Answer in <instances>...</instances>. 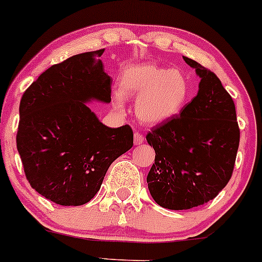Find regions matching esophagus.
<instances>
[{
    "label": "esophagus",
    "instance_id": "obj_1",
    "mask_svg": "<svg viewBox=\"0 0 262 262\" xmlns=\"http://www.w3.org/2000/svg\"><path fill=\"white\" fill-rule=\"evenodd\" d=\"M143 142H144V137H143V134L139 133V132L134 133V144L140 145Z\"/></svg>",
    "mask_w": 262,
    "mask_h": 262
}]
</instances>
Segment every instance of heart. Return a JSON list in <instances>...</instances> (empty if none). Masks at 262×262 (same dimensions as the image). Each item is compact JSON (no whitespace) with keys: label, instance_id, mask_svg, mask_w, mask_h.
<instances>
[{"label":"heart","instance_id":"heart-1","mask_svg":"<svg viewBox=\"0 0 262 262\" xmlns=\"http://www.w3.org/2000/svg\"><path fill=\"white\" fill-rule=\"evenodd\" d=\"M118 85L123 97H137L136 116L149 125L163 124L177 117L189 102L191 93L190 79L185 72L154 63L126 68L120 74ZM121 96L117 94L116 97L118 107L123 105Z\"/></svg>","mask_w":262,"mask_h":262}]
</instances>
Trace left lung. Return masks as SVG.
<instances>
[{
  "mask_svg": "<svg viewBox=\"0 0 262 262\" xmlns=\"http://www.w3.org/2000/svg\"><path fill=\"white\" fill-rule=\"evenodd\" d=\"M183 58L200 77L198 94L180 114L146 134L155 150L146 177L149 191L170 210H188L214 199L231 178L240 143L231 96L214 72Z\"/></svg>",
  "mask_w": 262,
  "mask_h": 262,
  "instance_id": "1",
  "label": "left lung"
}]
</instances>
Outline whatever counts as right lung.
<instances>
[{
	"label": "right lung",
	"mask_w": 262,
	"mask_h": 262,
	"mask_svg": "<svg viewBox=\"0 0 262 262\" xmlns=\"http://www.w3.org/2000/svg\"><path fill=\"white\" fill-rule=\"evenodd\" d=\"M104 50L76 54L45 71L22 96L16 142L28 183L63 206L88 203L111 164L133 146L128 124L108 128L84 103L111 102Z\"/></svg>",
	"instance_id": "1"
}]
</instances>
